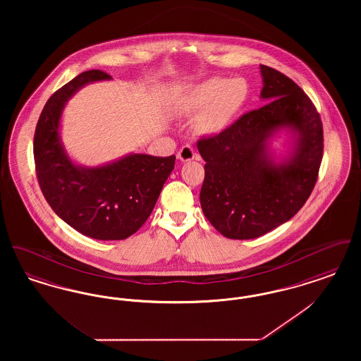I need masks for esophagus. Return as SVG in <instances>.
Returning a JSON list of instances; mask_svg holds the SVG:
<instances>
[{
	"label": "esophagus",
	"instance_id": "34e87169",
	"mask_svg": "<svg viewBox=\"0 0 361 361\" xmlns=\"http://www.w3.org/2000/svg\"><path fill=\"white\" fill-rule=\"evenodd\" d=\"M177 157H178V159H180V161L187 162V161H192V159H195V158H196V153H195V150H193V147H192V146L185 145V146H183V147L180 149V152H178Z\"/></svg>",
	"mask_w": 361,
	"mask_h": 361
}]
</instances>
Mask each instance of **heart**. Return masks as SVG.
<instances>
[{
	"instance_id": "heart-1",
	"label": "heart",
	"mask_w": 361,
	"mask_h": 361,
	"mask_svg": "<svg viewBox=\"0 0 361 361\" xmlns=\"http://www.w3.org/2000/svg\"><path fill=\"white\" fill-rule=\"evenodd\" d=\"M249 100V84L245 78L214 77L192 86L180 111L183 115H196L197 126L206 134H219L240 116Z\"/></svg>"
}]
</instances>
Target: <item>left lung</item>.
Wrapping results in <instances>:
<instances>
[{
	"label": "left lung",
	"mask_w": 361,
	"mask_h": 361,
	"mask_svg": "<svg viewBox=\"0 0 361 361\" xmlns=\"http://www.w3.org/2000/svg\"><path fill=\"white\" fill-rule=\"evenodd\" d=\"M259 70L268 103L197 142L206 161L202 209L230 240H253L290 221L309 199L324 154L322 121L309 96L283 73ZM281 129L292 133L294 145L276 163L269 143Z\"/></svg>",
	"instance_id": "obj_1"
}]
</instances>
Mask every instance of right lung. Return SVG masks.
Masks as SVG:
<instances>
[{
  "instance_id": "add662e5",
  "label": "right lung",
  "mask_w": 361,
  "mask_h": 361,
  "mask_svg": "<svg viewBox=\"0 0 361 361\" xmlns=\"http://www.w3.org/2000/svg\"><path fill=\"white\" fill-rule=\"evenodd\" d=\"M103 80L111 75L84 71L49 99L35 130V168L47 203L61 219L94 240H126L150 216L176 155L128 154L96 168L70 159L59 137L62 111L78 89Z\"/></svg>"
}]
</instances>
